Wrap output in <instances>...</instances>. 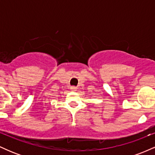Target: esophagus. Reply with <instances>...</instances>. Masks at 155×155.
<instances>
[{"label": "esophagus", "instance_id": "1", "mask_svg": "<svg viewBox=\"0 0 155 155\" xmlns=\"http://www.w3.org/2000/svg\"><path fill=\"white\" fill-rule=\"evenodd\" d=\"M71 91H73V92H75V91H76V87H72L71 88Z\"/></svg>", "mask_w": 155, "mask_h": 155}]
</instances>
